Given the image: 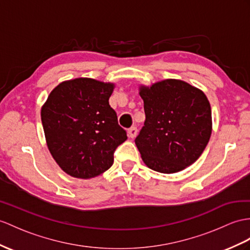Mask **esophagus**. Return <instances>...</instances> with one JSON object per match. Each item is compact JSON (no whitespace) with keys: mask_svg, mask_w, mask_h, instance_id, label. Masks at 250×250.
Returning <instances> with one entry per match:
<instances>
[{"mask_svg":"<svg viewBox=\"0 0 250 250\" xmlns=\"http://www.w3.org/2000/svg\"><path fill=\"white\" fill-rule=\"evenodd\" d=\"M128 137L129 138H131V139H133V138H136V136H137V133H138V129H137V127H130V128L128 129Z\"/></svg>","mask_w":250,"mask_h":250,"instance_id":"obj_1","label":"esophagus"}]
</instances>
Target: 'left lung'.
I'll return each instance as SVG.
<instances>
[{"label": "left lung", "instance_id": "8db88e82", "mask_svg": "<svg viewBox=\"0 0 250 250\" xmlns=\"http://www.w3.org/2000/svg\"><path fill=\"white\" fill-rule=\"evenodd\" d=\"M145 122L135 142L156 172L185 169L203 154L212 132L210 103L202 90L178 79L140 87Z\"/></svg>", "mask_w": 250, "mask_h": 250}]
</instances>
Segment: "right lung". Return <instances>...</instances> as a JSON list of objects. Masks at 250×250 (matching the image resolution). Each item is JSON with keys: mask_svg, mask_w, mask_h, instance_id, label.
<instances>
[{"mask_svg": "<svg viewBox=\"0 0 250 250\" xmlns=\"http://www.w3.org/2000/svg\"><path fill=\"white\" fill-rule=\"evenodd\" d=\"M114 84L75 78L55 88L41 108L48 150L63 172L89 179L110 168L126 131L109 105Z\"/></svg>", "mask_w": 250, "mask_h": 250, "instance_id": "right-lung-1", "label": "right lung"}]
</instances>
